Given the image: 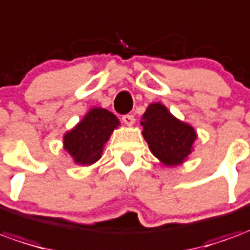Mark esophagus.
Masks as SVG:
<instances>
[{
    "mask_svg": "<svg viewBox=\"0 0 250 250\" xmlns=\"http://www.w3.org/2000/svg\"><path fill=\"white\" fill-rule=\"evenodd\" d=\"M122 120H123V123H125V125H134V123H135V118H134V115H125L123 118H122Z\"/></svg>",
    "mask_w": 250,
    "mask_h": 250,
    "instance_id": "1",
    "label": "esophagus"
}]
</instances>
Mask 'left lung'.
<instances>
[{
  "instance_id": "obj_1",
  "label": "left lung",
  "mask_w": 250,
  "mask_h": 250,
  "mask_svg": "<svg viewBox=\"0 0 250 250\" xmlns=\"http://www.w3.org/2000/svg\"><path fill=\"white\" fill-rule=\"evenodd\" d=\"M142 135L150 151L165 167H177L193 151L198 134L191 125L181 122L161 103H151L142 115Z\"/></svg>"
}]
</instances>
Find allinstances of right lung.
Instances as JSON below:
<instances>
[{"label":"right lung","instance_id":"right-lung-1","mask_svg":"<svg viewBox=\"0 0 250 250\" xmlns=\"http://www.w3.org/2000/svg\"><path fill=\"white\" fill-rule=\"evenodd\" d=\"M119 125V119L108 109L90 108L83 119L63 135V150L78 165H93L101 158L105 143Z\"/></svg>","mask_w":250,"mask_h":250}]
</instances>
